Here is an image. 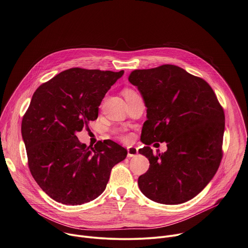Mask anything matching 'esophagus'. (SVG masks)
Segmentation results:
<instances>
[{
  "label": "esophagus",
  "mask_w": 248,
  "mask_h": 248,
  "mask_svg": "<svg viewBox=\"0 0 248 248\" xmlns=\"http://www.w3.org/2000/svg\"><path fill=\"white\" fill-rule=\"evenodd\" d=\"M127 151H128V157H134L136 156L138 153H139V150L138 148L134 147V146H130L127 148Z\"/></svg>",
  "instance_id": "1"
}]
</instances>
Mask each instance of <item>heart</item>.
Segmentation results:
<instances>
[{
  "mask_svg": "<svg viewBox=\"0 0 248 248\" xmlns=\"http://www.w3.org/2000/svg\"><path fill=\"white\" fill-rule=\"evenodd\" d=\"M123 94H124V96H125V98H126V97H129V96H135V95H138V93H137L135 90L130 89V88L125 89V90H124V92H123ZM121 138H122L123 140H127V139H128L126 136H121Z\"/></svg>",
  "mask_w": 248,
  "mask_h": 248,
  "instance_id": "obj_1",
  "label": "heart"
}]
</instances>
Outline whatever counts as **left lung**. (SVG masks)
Returning a JSON list of instances; mask_svg holds the SVG:
<instances>
[{
    "label": "left lung",
    "mask_w": 248,
    "mask_h": 248,
    "mask_svg": "<svg viewBox=\"0 0 248 248\" xmlns=\"http://www.w3.org/2000/svg\"><path fill=\"white\" fill-rule=\"evenodd\" d=\"M129 81L138 86L147 108L139 152L149 169L139 177L148 199L178 204L197 196L216 173L223 156L225 116L210 85L174 65L135 70ZM167 142L164 154L148 146Z\"/></svg>",
    "instance_id": "left-lung-1"
}]
</instances>
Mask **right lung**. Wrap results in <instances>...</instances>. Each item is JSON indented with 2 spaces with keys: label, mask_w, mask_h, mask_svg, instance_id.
Masks as SVG:
<instances>
[{
  "label": "right lung",
  "mask_w": 248,
  "mask_h": 248,
  "mask_svg": "<svg viewBox=\"0 0 248 248\" xmlns=\"http://www.w3.org/2000/svg\"><path fill=\"white\" fill-rule=\"evenodd\" d=\"M123 74L72 68L35 91L21 133L34 179L56 202L93 201L106 189L111 169L126 158L127 150L110 140L92 147L77 137L98 118L102 100Z\"/></svg>",
  "instance_id": "add662e5"
}]
</instances>
